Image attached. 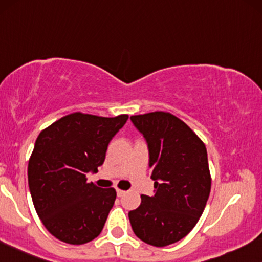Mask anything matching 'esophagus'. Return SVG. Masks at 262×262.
<instances>
[{"label": "esophagus", "instance_id": "34e87169", "mask_svg": "<svg viewBox=\"0 0 262 262\" xmlns=\"http://www.w3.org/2000/svg\"><path fill=\"white\" fill-rule=\"evenodd\" d=\"M125 193H127V191H125V190H121V189H117V195H118L119 198L123 196V195H124Z\"/></svg>", "mask_w": 262, "mask_h": 262}]
</instances>
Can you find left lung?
Listing matches in <instances>:
<instances>
[{
  "label": "left lung",
  "instance_id": "1",
  "mask_svg": "<svg viewBox=\"0 0 262 262\" xmlns=\"http://www.w3.org/2000/svg\"><path fill=\"white\" fill-rule=\"evenodd\" d=\"M149 146L155 195H141L128 213L138 238L166 247L181 241L203 215L211 190L207 151L203 140L182 119L156 111L132 116Z\"/></svg>",
  "mask_w": 262,
  "mask_h": 262
}]
</instances>
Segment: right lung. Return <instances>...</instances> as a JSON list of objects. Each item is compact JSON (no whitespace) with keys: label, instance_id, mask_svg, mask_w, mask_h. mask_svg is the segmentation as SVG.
Returning <instances> with one entry per match:
<instances>
[{"label":"right lung","instance_id":"1","mask_svg":"<svg viewBox=\"0 0 262 262\" xmlns=\"http://www.w3.org/2000/svg\"><path fill=\"white\" fill-rule=\"evenodd\" d=\"M128 115L100 117L74 112L43 129L28 165V182L37 216L55 238L72 245L102 231L117 193L86 182L105 161L108 143Z\"/></svg>","mask_w":262,"mask_h":262}]
</instances>
